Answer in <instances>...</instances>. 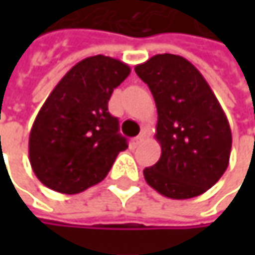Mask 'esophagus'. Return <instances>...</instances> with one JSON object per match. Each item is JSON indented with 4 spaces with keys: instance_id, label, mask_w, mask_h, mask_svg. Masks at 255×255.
Instances as JSON below:
<instances>
[{
    "instance_id": "esophagus-1",
    "label": "esophagus",
    "mask_w": 255,
    "mask_h": 255,
    "mask_svg": "<svg viewBox=\"0 0 255 255\" xmlns=\"http://www.w3.org/2000/svg\"><path fill=\"white\" fill-rule=\"evenodd\" d=\"M144 137H146V132H141L140 135H137V137H134L132 140H131V146L132 147H137L143 140H144Z\"/></svg>"
}]
</instances>
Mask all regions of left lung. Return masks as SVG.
<instances>
[{"label": "left lung", "instance_id": "left-lung-1", "mask_svg": "<svg viewBox=\"0 0 255 255\" xmlns=\"http://www.w3.org/2000/svg\"><path fill=\"white\" fill-rule=\"evenodd\" d=\"M134 71L150 88L158 111L161 158L143 170L147 184L171 199L202 195L229 165L232 131L217 97L181 56L156 54Z\"/></svg>", "mask_w": 255, "mask_h": 255}]
</instances>
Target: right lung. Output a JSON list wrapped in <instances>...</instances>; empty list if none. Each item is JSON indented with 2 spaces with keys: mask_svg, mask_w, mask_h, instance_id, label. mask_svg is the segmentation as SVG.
<instances>
[{
  "mask_svg": "<svg viewBox=\"0 0 255 255\" xmlns=\"http://www.w3.org/2000/svg\"><path fill=\"white\" fill-rule=\"evenodd\" d=\"M128 75V65L99 54L81 60L59 81L29 134V161L44 186L75 195L108 176L128 147L108 102Z\"/></svg>",
  "mask_w": 255,
  "mask_h": 255,
  "instance_id": "obj_1",
  "label": "right lung"
}]
</instances>
